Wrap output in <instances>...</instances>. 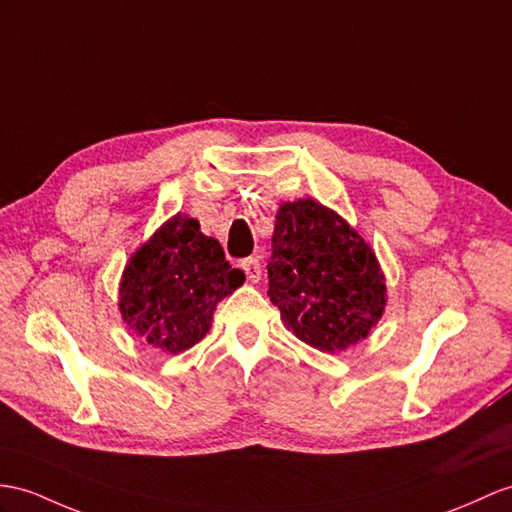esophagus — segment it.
<instances>
[{
    "label": "esophagus",
    "instance_id": "34e87169",
    "mask_svg": "<svg viewBox=\"0 0 512 512\" xmlns=\"http://www.w3.org/2000/svg\"><path fill=\"white\" fill-rule=\"evenodd\" d=\"M241 267H243V271H245V276H247V280L249 282H258L260 280V260L256 258V256H249V258H245L243 263H241Z\"/></svg>",
    "mask_w": 512,
    "mask_h": 512
}]
</instances>
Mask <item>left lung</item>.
I'll list each match as a JSON object with an SVG mask.
<instances>
[{"instance_id": "1", "label": "left lung", "mask_w": 512, "mask_h": 512, "mask_svg": "<svg viewBox=\"0 0 512 512\" xmlns=\"http://www.w3.org/2000/svg\"><path fill=\"white\" fill-rule=\"evenodd\" d=\"M267 273L284 326L319 352L367 339L384 313L386 284L373 249L310 197L280 206Z\"/></svg>"}]
</instances>
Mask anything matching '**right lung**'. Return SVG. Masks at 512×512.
Segmentation results:
<instances>
[{
  "label": "right lung",
  "mask_w": 512,
  "mask_h": 512,
  "mask_svg": "<svg viewBox=\"0 0 512 512\" xmlns=\"http://www.w3.org/2000/svg\"><path fill=\"white\" fill-rule=\"evenodd\" d=\"M245 282L223 247L182 213L132 254L119 286V310L128 328L162 352L180 354L206 336L223 297Z\"/></svg>",
  "instance_id": "add662e5"
}]
</instances>
